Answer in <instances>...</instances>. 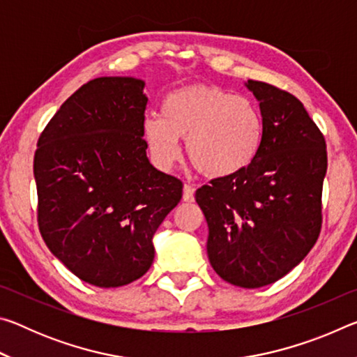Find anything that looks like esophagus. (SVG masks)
Returning a JSON list of instances; mask_svg holds the SVG:
<instances>
[{
    "instance_id": "1",
    "label": "esophagus",
    "mask_w": 357,
    "mask_h": 357,
    "mask_svg": "<svg viewBox=\"0 0 357 357\" xmlns=\"http://www.w3.org/2000/svg\"><path fill=\"white\" fill-rule=\"evenodd\" d=\"M193 195H195V187L190 185V184H184V189H183V200L190 203L193 202Z\"/></svg>"
}]
</instances>
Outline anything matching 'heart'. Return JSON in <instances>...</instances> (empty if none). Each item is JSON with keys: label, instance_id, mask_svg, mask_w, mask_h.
I'll return each mask as SVG.
<instances>
[{"label": "heart", "instance_id": "heart-1", "mask_svg": "<svg viewBox=\"0 0 357 357\" xmlns=\"http://www.w3.org/2000/svg\"><path fill=\"white\" fill-rule=\"evenodd\" d=\"M259 107L213 84H193L168 94L162 113L143 121V137L154 164L170 168L179 159L178 140L198 173L233 176L252 164L263 140Z\"/></svg>", "mask_w": 357, "mask_h": 357}]
</instances>
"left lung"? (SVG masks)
Instances as JSON below:
<instances>
[{"label": "left lung", "instance_id": "left-lung-1", "mask_svg": "<svg viewBox=\"0 0 357 357\" xmlns=\"http://www.w3.org/2000/svg\"><path fill=\"white\" fill-rule=\"evenodd\" d=\"M247 88L264 121L258 154L243 172L202 185L195 200L215 273L231 285L259 288L287 275L317 243L328 151L298 98L264 82Z\"/></svg>", "mask_w": 357, "mask_h": 357}]
</instances>
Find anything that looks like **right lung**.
<instances>
[{
    "mask_svg": "<svg viewBox=\"0 0 357 357\" xmlns=\"http://www.w3.org/2000/svg\"><path fill=\"white\" fill-rule=\"evenodd\" d=\"M144 83L99 77L59 107L38 140V225L50 252L100 288L140 279L183 183L149 164Z\"/></svg>",
    "mask_w": 357,
    "mask_h": 357,
    "instance_id": "right-lung-1",
    "label": "right lung"
}]
</instances>
